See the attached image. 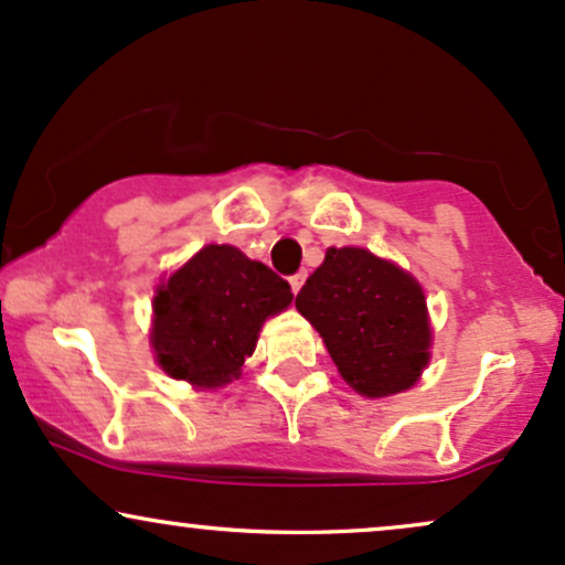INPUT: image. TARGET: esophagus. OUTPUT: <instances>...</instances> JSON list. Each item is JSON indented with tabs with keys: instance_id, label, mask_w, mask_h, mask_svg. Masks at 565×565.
I'll return each instance as SVG.
<instances>
[{
	"instance_id": "1",
	"label": "esophagus",
	"mask_w": 565,
	"mask_h": 565,
	"mask_svg": "<svg viewBox=\"0 0 565 565\" xmlns=\"http://www.w3.org/2000/svg\"><path fill=\"white\" fill-rule=\"evenodd\" d=\"M303 280H307V271H296V275H290L288 277L290 290H294V294H299V288L303 285Z\"/></svg>"
}]
</instances>
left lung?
I'll use <instances>...</instances> for the list:
<instances>
[{
	"label": "left lung",
	"mask_w": 565,
	"mask_h": 565,
	"mask_svg": "<svg viewBox=\"0 0 565 565\" xmlns=\"http://www.w3.org/2000/svg\"><path fill=\"white\" fill-rule=\"evenodd\" d=\"M344 382L365 397L416 384L429 360L427 301L401 266L363 248H331L296 296Z\"/></svg>",
	"instance_id": "1"
}]
</instances>
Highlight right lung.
I'll return each mask as SVG.
<instances>
[{
  "instance_id": "right-lung-1",
  "label": "right lung",
  "mask_w": 565,
  "mask_h": 565,
  "mask_svg": "<svg viewBox=\"0 0 565 565\" xmlns=\"http://www.w3.org/2000/svg\"><path fill=\"white\" fill-rule=\"evenodd\" d=\"M288 280L232 245H205L154 296L151 347L173 379L194 386L232 382L264 320L282 312Z\"/></svg>"
}]
</instances>
